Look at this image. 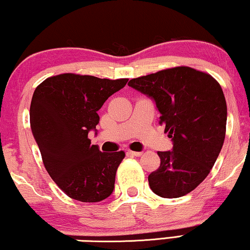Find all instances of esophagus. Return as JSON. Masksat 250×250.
Listing matches in <instances>:
<instances>
[{"label": "esophagus", "instance_id": "1", "mask_svg": "<svg viewBox=\"0 0 250 250\" xmlns=\"http://www.w3.org/2000/svg\"><path fill=\"white\" fill-rule=\"evenodd\" d=\"M128 154H129V155H132V156H136V157H139V156L143 155V152H141V151H133V150H128Z\"/></svg>", "mask_w": 250, "mask_h": 250}]
</instances>
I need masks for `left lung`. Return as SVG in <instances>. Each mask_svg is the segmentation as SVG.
Returning a JSON list of instances; mask_svg holds the SVG:
<instances>
[{
    "label": "left lung",
    "mask_w": 250,
    "mask_h": 250,
    "mask_svg": "<svg viewBox=\"0 0 250 250\" xmlns=\"http://www.w3.org/2000/svg\"><path fill=\"white\" fill-rule=\"evenodd\" d=\"M129 86L155 100L158 124L173 140V151H158L161 165L148 176L155 194L181 197L210 173L226 137L227 103L210 74L177 66L132 78Z\"/></svg>",
    "instance_id": "obj_1"
}]
</instances>
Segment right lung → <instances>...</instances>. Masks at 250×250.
Returning <instances> with one entry per match:
<instances>
[{
  "mask_svg": "<svg viewBox=\"0 0 250 250\" xmlns=\"http://www.w3.org/2000/svg\"><path fill=\"white\" fill-rule=\"evenodd\" d=\"M128 78L107 80L65 73L48 77L36 87L30 125L48 174L70 199L100 202L111 195L125 151L102 152L91 145L98 111Z\"/></svg>",
  "mask_w": 250,
  "mask_h": 250,
  "instance_id": "add662e5",
  "label": "right lung"
}]
</instances>
